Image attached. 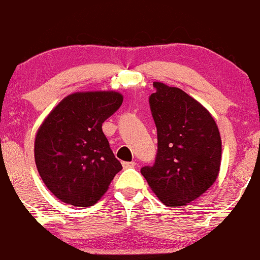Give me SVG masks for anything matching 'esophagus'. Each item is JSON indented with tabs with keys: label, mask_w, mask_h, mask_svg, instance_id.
<instances>
[{
	"label": "esophagus",
	"mask_w": 260,
	"mask_h": 260,
	"mask_svg": "<svg viewBox=\"0 0 260 260\" xmlns=\"http://www.w3.org/2000/svg\"><path fill=\"white\" fill-rule=\"evenodd\" d=\"M122 166H123L124 169H131L136 166V162H134V161H124V162L122 164Z\"/></svg>",
	"instance_id": "34e87169"
}]
</instances>
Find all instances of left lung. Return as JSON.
<instances>
[{
  "label": "left lung",
  "instance_id": "left-lung-1",
  "mask_svg": "<svg viewBox=\"0 0 260 260\" xmlns=\"http://www.w3.org/2000/svg\"><path fill=\"white\" fill-rule=\"evenodd\" d=\"M149 98L157 131L153 166L140 172L168 207L187 205L213 186L221 164V137L210 112L180 88L154 82Z\"/></svg>",
  "mask_w": 260,
  "mask_h": 260
}]
</instances>
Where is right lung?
<instances>
[{"label":"right lung","instance_id":"1","mask_svg":"<svg viewBox=\"0 0 260 260\" xmlns=\"http://www.w3.org/2000/svg\"><path fill=\"white\" fill-rule=\"evenodd\" d=\"M122 101L113 90L73 92L39 127L35 164L45 186L61 202L91 207L122 170L101 128Z\"/></svg>","mask_w":260,"mask_h":260}]
</instances>
